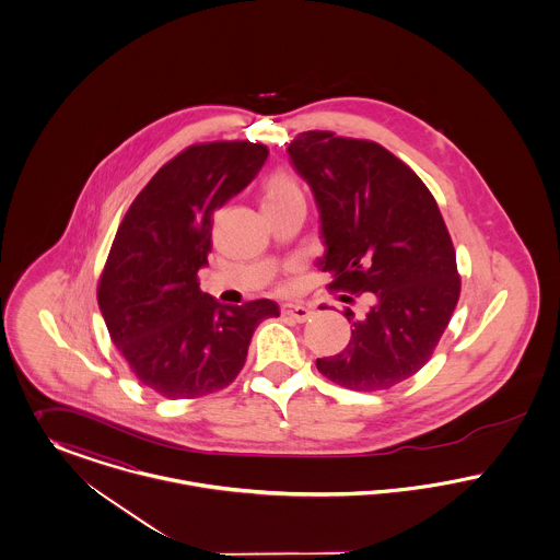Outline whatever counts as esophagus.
Segmentation results:
<instances>
[{"mask_svg": "<svg viewBox=\"0 0 560 560\" xmlns=\"http://www.w3.org/2000/svg\"><path fill=\"white\" fill-rule=\"evenodd\" d=\"M281 313H283L285 317L296 319L298 324L308 322V319H311V315H313V311H311L308 306H304V304H283Z\"/></svg>", "mask_w": 560, "mask_h": 560, "instance_id": "esophagus-1", "label": "esophagus"}]
</instances>
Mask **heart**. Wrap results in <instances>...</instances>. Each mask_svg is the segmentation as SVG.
<instances>
[{"instance_id": "1", "label": "heart", "mask_w": 560, "mask_h": 560, "mask_svg": "<svg viewBox=\"0 0 560 560\" xmlns=\"http://www.w3.org/2000/svg\"><path fill=\"white\" fill-rule=\"evenodd\" d=\"M298 192H300V188H298L296 182L288 173L277 171L264 184V202L281 200V198L292 197V195H298Z\"/></svg>"}]
</instances>
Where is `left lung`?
<instances>
[{
    "label": "left lung",
    "instance_id": "obj_1",
    "mask_svg": "<svg viewBox=\"0 0 560 560\" xmlns=\"http://www.w3.org/2000/svg\"><path fill=\"white\" fill-rule=\"evenodd\" d=\"M319 213L329 290L370 294L362 315L345 308L349 345L317 360L331 383L383 392L433 355L460 294L457 256L421 177L376 141L300 132L288 145ZM353 302L351 296H342Z\"/></svg>",
    "mask_w": 560,
    "mask_h": 560
}]
</instances>
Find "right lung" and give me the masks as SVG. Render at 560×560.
Returning a JSON list of instances; mask_svg holds the SVG:
<instances>
[{
    "mask_svg": "<svg viewBox=\"0 0 560 560\" xmlns=\"http://www.w3.org/2000/svg\"><path fill=\"white\" fill-rule=\"evenodd\" d=\"M252 141L195 143L156 171L120 222L97 300L112 342L141 385L168 399L229 387L256 328L279 317L272 300L229 306L200 292L213 211L262 168Z\"/></svg>",
    "mask_w": 560,
    "mask_h": 560,
    "instance_id": "1",
    "label": "right lung"
}]
</instances>
